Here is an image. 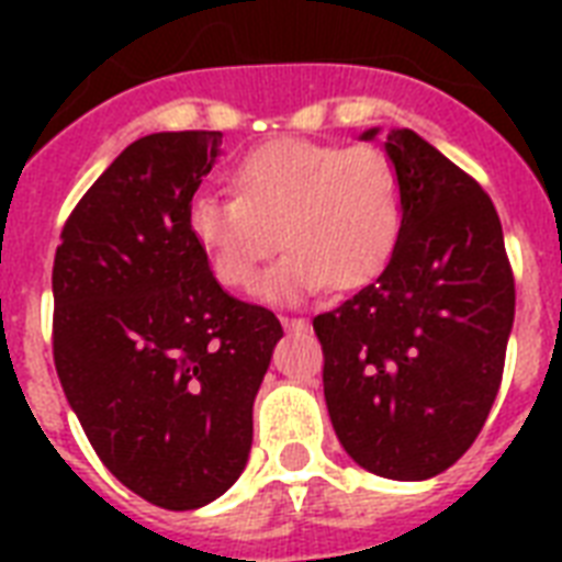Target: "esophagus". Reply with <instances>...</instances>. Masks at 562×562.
Masks as SVG:
<instances>
[{
  "label": "esophagus",
  "instance_id": "34e87169",
  "mask_svg": "<svg viewBox=\"0 0 562 562\" xmlns=\"http://www.w3.org/2000/svg\"><path fill=\"white\" fill-rule=\"evenodd\" d=\"M280 321L289 333H303V329H308L306 317H280Z\"/></svg>",
  "mask_w": 562,
  "mask_h": 562
}]
</instances>
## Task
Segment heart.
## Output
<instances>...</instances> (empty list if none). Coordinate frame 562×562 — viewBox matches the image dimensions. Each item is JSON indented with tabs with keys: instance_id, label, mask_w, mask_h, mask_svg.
Segmentation results:
<instances>
[{
	"instance_id": "1",
	"label": "heart",
	"mask_w": 562,
	"mask_h": 562,
	"mask_svg": "<svg viewBox=\"0 0 562 562\" xmlns=\"http://www.w3.org/2000/svg\"><path fill=\"white\" fill-rule=\"evenodd\" d=\"M233 194L189 201V236L212 277L250 291L277 245L289 247L268 277L277 297L359 289L382 271L400 236V183L373 145L271 139L233 169ZM281 236L277 237L276 233Z\"/></svg>"
}]
</instances>
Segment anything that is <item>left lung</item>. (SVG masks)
<instances>
[{"label": "left lung", "instance_id": "obj_1", "mask_svg": "<svg viewBox=\"0 0 562 562\" xmlns=\"http://www.w3.org/2000/svg\"><path fill=\"white\" fill-rule=\"evenodd\" d=\"M384 151L402 201L391 262L312 326L347 454L382 479L423 481L449 470L487 423L516 285L502 221L479 180L408 127H391Z\"/></svg>", "mask_w": 562, "mask_h": 562}]
</instances>
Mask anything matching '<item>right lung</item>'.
<instances>
[{
	"instance_id": "right-lung-1",
	"label": "right lung",
	"mask_w": 562,
	"mask_h": 562,
	"mask_svg": "<svg viewBox=\"0 0 562 562\" xmlns=\"http://www.w3.org/2000/svg\"><path fill=\"white\" fill-rule=\"evenodd\" d=\"M221 131L127 145L60 233L52 268L57 379L101 463L136 496L194 510L227 493L282 326L229 297L187 227Z\"/></svg>"
}]
</instances>
